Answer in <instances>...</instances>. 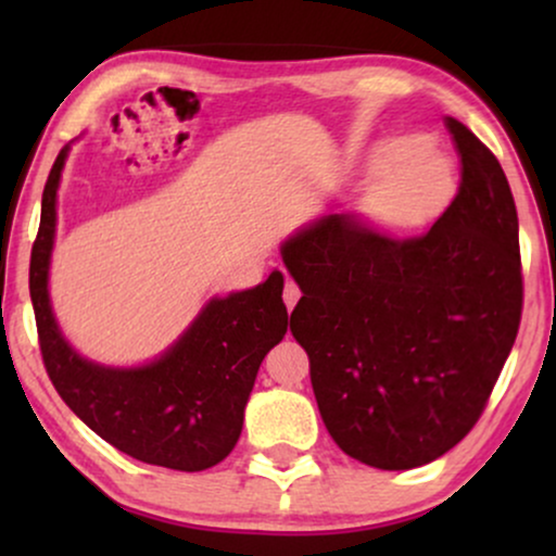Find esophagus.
I'll return each mask as SVG.
<instances>
[{
  "label": "esophagus",
  "mask_w": 556,
  "mask_h": 556,
  "mask_svg": "<svg viewBox=\"0 0 556 556\" xmlns=\"http://www.w3.org/2000/svg\"><path fill=\"white\" fill-rule=\"evenodd\" d=\"M299 299H301V288L293 283V280H286V288H283V301H286V306H288V311H291L295 303H299Z\"/></svg>",
  "instance_id": "obj_1"
}]
</instances>
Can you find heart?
Returning a JSON list of instances; mask_svg holds the SVG:
<instances>
[{
  "mask_svg": "<svg viewBox=\"0 0 556 556\" xmlns=\"http://www.w3.org/2000/svg\"><path fill=\"white\" fill-rule=\"evenodd\" d=\"M420 143L402 139L392 141L384 149L382 162L392 166L384 174L382 185L377 189L379 212L394 223H415L435 212L447 200L453 189V174L443 159L430 154H417Z\"/></svg>",
  "mask_w": 556,
  "mask_h": 556,
  "instance_id": "obj_1",
  "label": "heart"
}]
</instances>
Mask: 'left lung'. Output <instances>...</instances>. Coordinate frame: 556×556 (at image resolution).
<instances>
[{"label": "left lung", "instance_id": "obj_1", "mask_svg": "<svg viewBox=\"0 0 556 556\" xmlns=\"http://www.w3.org/2000/svg\"><path fill=\"white\" fill-rule=\"evenodd\" d=\"M445 126L460 185L430 230L394 238L341 212L280 250L303 293L291 331L326 430L382 470L425 466L468 435L521 324L511 187L468 126Z\"/></svg>", "mask_w": 556, "mask_h": 556}]
</instances>
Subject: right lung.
I'll list each match as a JSON object with an SVG mask.
<instances>
[{
	"label": "right lung",
	"mask_w": 556,
	"mask_h": 556,
	"mask_svg": "<svg viewBox=\"0 0 556 556\" xmlns=\"http://www.w3.org/2000/svg\"><path fill=\"white\" fill-rule=\"evenodd\" d=\"M67 147L42 192L40 230L29 257L37 339L60 397L96 435L131 458L172 470H204L238 443L261 362L288 329L283 273L250 291L212 299L185 337L147 367L111 369L83 359L60 333L48 295L55 197Z\"/></svg>",
	"instance_id": "1"
}]
</instances>
